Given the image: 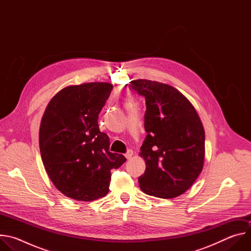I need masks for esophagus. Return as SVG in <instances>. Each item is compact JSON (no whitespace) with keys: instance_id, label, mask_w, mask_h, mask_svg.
Segmentation results:
<instances>
[{"instance_id":"34e87169","label":"esophagus","mask_w":251,"mask_h":251,"mask_svg":"<svg viewBox=\"0 0 251 251\" xmlns=\"http://www.w3.org/2000/svg\"><path fill=\"white\" fill-rule=\"evenodd\" d=\"M132 156H133V151L132 150H128L127 151V153L125 154V157L129 160V159H131L132 158Z\"/></svg>"}]
</instances>
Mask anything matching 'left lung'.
Listing matches in <instances>:
<instances>
[{
	"instance_id": "obj_1",
	"label": "left lung",
	"mask_w": 251,
	"mask_h": 251,
	"mask_svg": "<svg viewBox=\"0 0 251 251\" xmlns=\"http://www.w3.org/2000/svg\"><path fill=\"white\" fill-rule=\"evenodd\" d=\"M130 86L146 100L147 136L140 148L146 170L139 176L143 193L173 199L189 190L204 161V130L193 104L175 87L147 79Z\"/></svg>"
}]
</instances>
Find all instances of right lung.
Wrapping results in <instances>:
<instances>
[{
	"mask_svg": "<svg viewBox=\"0 0 251 251\" xmlns=\"http://www.w3.org/2000/svg\"><path fill=\"white\" fill-rule=\"evenodd\" d=\"M113 85L89 82L57 92L47 106L40 127V150L55 188L76 201H90L109 192L112 169L126 158L109 151L98 115Z\"/></svg>",
	"mask_w": 251,
	"mask_h": 251,
	"instance_id": "1",
	"label": "right lung"
}]
</instances>
